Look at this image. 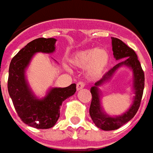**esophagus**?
<instances>
[{"label":"esophagus","mask_w":153,"mask_h":153,"mask_svg":"<svg viewBox=\"0 0 153 153\" xmlns=\"http://www.w3.org/2000/svg\"><path fill=\"white\" fill-rule=\"evenodd\" d=\"M85 87V83L83 82H77V84H76V90L79 91V90H81V89L84 88Z\"/></svg>","instance_id":"obj_1"}]
</instances>
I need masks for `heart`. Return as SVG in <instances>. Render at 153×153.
I'll list each match as a JSON object with an SVG mask.
<instances>
[{"label": "heart", "instance_id": "1", "mask_svg": "<svg viewBox=\"0 0 153 153\" xmlns=\"http://www.w3.org/2000/svg\"><path fill=\"white\" fill-rule=\"evenodd\" d=\"M109 56L105 49L91 48L80 51L71 58V64L78 68H87L90 74L100 76L109 62Z\"/></svg>", "mask_w": 153, "mask_h": 153}]
</instances>
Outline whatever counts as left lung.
I'll return each instance as SVG.
<instances>
[{"label": "left lung", "mask_w": 153, "mask_h": 153, "mask_svg": "<svg viewBox=\"0 0 153 153\" xmlns=\"http://www.w3.org/2000/svg\"><path fill=\"white\" fill-rule=\"evenodd\" d=\"M112 49L114 52V56L117 60L125 57L124 61L119 62L118 64L114 66L113 68L103 76V77L99 82H96L95 86H93L91 89L92 99L90 106V115L96 126L100 129L105 131L118 129L121 126H123L124 123H126L134 118L140 106L141 100L143 94L144 81H145L144 71L141 67L140 62L137 59V54L133 48L128 47L122 40L117 38H112ZM122 65H126L132 68L134 71V89L136 96L134 98V104L128 111L121 117L114 118L106 116L102 112L100 107L99 91L97 86L108 80L113 75L114 71Z\"/></svg>", "instance_id": "left-lung-1"}]
</instances>
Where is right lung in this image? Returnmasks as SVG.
I'll return each instance as SVG.
<instances>
[{"instance_id": "add662e5", "label": "right lung", "mask_w": 153, "mask_h": 153, "mask_svg": "<svg viewBox=\"0 0 153 153\" xmlns=\"http://www.w3.org/2000/svg\"><path fill=\"white\" fill-rule=\"evenodd\" d=\"M56 39L39 38L18 52L10 62L8 76V92L16 111L29 126L47 129L55 125L60 116V106L65 100L74 95L76 84L64 88H53L43 100L34 98L25 79V70L33 54L38 52L53 53Z\"/></svg>"}]
</instances>
